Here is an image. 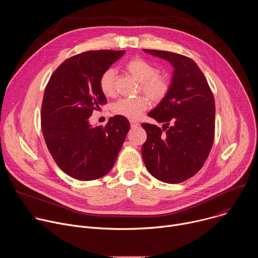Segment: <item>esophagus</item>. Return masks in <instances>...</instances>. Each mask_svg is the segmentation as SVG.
Returning <instances> with one entry per match:
<instances>
[{
	"mask_svg": "<svg viewBox=\"0 0 258 258\" xmlns=\"http://www.w3.org/2000/svg\"><path fill=\"white\" fill-rule=\"evenodd\" d=\"M130 122H131V126H132V128H136V127H138V126L140 125V123H139L138 121H135V120H131Z\"/></svg>",
	"mask_w": 258,
	"mask_h": 258,
	"instance_id": "obj_1",
	"label": "esophagus"
}]
</instances>
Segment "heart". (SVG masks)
Returning <instances> with one entry per match:
<instances>
[{
  "label": "heart",
  "instance_id": "b5f03b06",
  "mask_svg": "<svg viewBox=\"0 0 258 258\" xmlns=\"http://www.w3.org/2000/svg\"><path fill=\"white\" fill-rule=\"evenodd\" d=\"M125 70L140 83L141 90L154 101L162 100L168 92L167 81L158 75V70L151 63L141 58L130 60L125 66ZM100 89L106 97H112L115 94L114 70L106 69L99 81ZM150 106L148 98L138 96L135 98H122L116 101L112 106V111L120 116L137 119L145 110Z\"/></svg>",
  "mask_w": 258,
  "mask_h": 258
}]
</instances>
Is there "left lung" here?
<instances>
[{
    "instance_id": "1",
    "label": "left lung",
    "mask_w": 258,
    "mask_h": 258,
    "mask_svg": "<svg viewBox=\"0 0 258 258\" xmlns=\"http://www.w3.org/2000/svg\"><path fill=\"white\" fill-rule=\"evenodd\" d=\"M173 67L168 92L148 113L157 125L143 123L142 147L146 168L157 179L177 183L200 170L214 138V98L198 65L190 58L166 51L143 50Z\"/></svg>"
}]
</instances>
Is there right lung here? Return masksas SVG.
Returning <instances> with one entry per match:
<instances>
[{
  "label": "right lung",
  "instance_id": "obj_1",
  "mask_svg": "<svg viewBox=\"0 0 258 258\" xmlns=\"http://www.w3.org/2000/svg\"><path fill=\"white\" fill-rule=\"evenodd\" d=\"M124 51L99 50L65 60L52 75L42 104V131L57 165L81 180L97 179L112 169L131 128L120 115L92 126L94 110L107 103L99 85L102 73Z\"/></svg>",
  "mask_w": 258,
  "mask_h": 258
}]
</instances>
